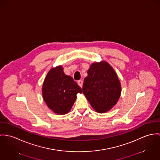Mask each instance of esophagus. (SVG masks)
Wrapping results in <instances>:
<instances>
[{"instance_id":"esophagus-1","label":"esophagus","mask_w":160,"mask_h":160,"mask_svg":"<svg viewBox=\"0 0 160 160\" xmlns=\"http://www.w3.org/2000/svg\"><path fill=\"white\" fill-rule=\"evenodd\" d=\"M78 85L82 88V86H83V81L82 80H78Z\"/></svg>"}]
</instances>
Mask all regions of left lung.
<instances>
[{
  "instance_id": "obj_1",
  "label": "left lung",
  "mask_w": 160,
  "mask_h": 160,
  "mask_svg": "<svg viewBox=\"0 0 160 160\" xmlns=\"http://www.w3.org/2000/svg\"><path fill=\"white\" fill-rule=\"evenodd\" d=\"M84 79L83 93L96 112L106 113L116 105L122 86L113 68L105 61L91 64Z\"/></svg>"
}]
</instances>
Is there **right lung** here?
Returning <instances> with one entry per match:
<instances>
[{
  "mask_svg": "<svg viewBox=\"0 0 160 160\" xmlns=\"http://www.w3.org/2000/svg\"><path fill=\"white\" fill-rule=\"evenodd\" d=\"M43 99L48 108L58 115H65L71 110L77 94L82 93L81 88L71 76L63 71L62 66L52 68L44 80Z\"/></svg>",
  "mask_w": 160,
  "mask_h": 160,
  "instance_id": "1",
  "label": "right lung"
}]
</instances>
